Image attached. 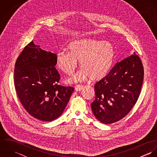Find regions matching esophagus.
I'll list each match as a JSON object with an SVG mask.
<instances>
[{"label":"esophagus","instance_id":"1","mask_svg":"<svg viewBox=\"0 0 157 157\" xmlns=\"http://www.w3.org/2000/svg\"><path fill=\"white\" fill-rule=\"evenodd\" d=\"M83 86L82 85H77V86H75V90L76 91H80L81 90L83 89Z\"/></svg>","mask_w":157,"mask_h":157}]
</instances>
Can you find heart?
Segmentation results:
<instances>
[{
	"label": "heart",
	"instance_id": "1",
	"mask_svg": "<svg viewBox=\"0 0 157 157\" xmlns=\"http://www.w3.org/2000/svg\"><path fill=\"white\" fill-rule=\"evenodd\" d=\"M67 52H59L56 56V67L67 75H72L78 62L82 69L69 83L92 80L99 81L109 73L114 63L115 51L112 44L94 39H82L71 42Z\"/></svg>",
	"mask_w": 157,
	"mask_h": 157
}]
</instances>
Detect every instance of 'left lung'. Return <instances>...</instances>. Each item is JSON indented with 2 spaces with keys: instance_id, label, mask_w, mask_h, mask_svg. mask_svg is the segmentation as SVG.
I'll use <instances>...</instances> for the list:
<instances>
[{
  "instance_id": "left-lung-1",
  "label": "left lung",
  "mask_w": 157,
  "mask_h": 157,
  "mask_svg": "<svg viewBox=\"0 0 157 157\" xmlns=\"http://www.w3.org/2000/svg\"><path fill=\"white\" fill-rule=\"evenodd\" d=\"M144 69L134 54L115 64L94 86L95 99L91 103L96 118L111 124L124 118L136 103L143 82Z\"/></svg>"
}]
</instances>
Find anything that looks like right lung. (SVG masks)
I'll list each match as a JSON object with an SVG mask.
<instances>
[{
	"label": "right lung",
	"instance_id": "obj_1",
	"mask_svg": "<svg viewBox=\"0 0 157 157\" xmlns=\"http://www.w3.org/2000/svg\"><path fill=\"white\" fill-rule=\"evenodd\" d=\"M56 56L32 41L25 47L14 67L15 88L23 106L42 121L59 118L74 90L57 85L60 76L55 67Z\"/></svg>",
	"mask_w": 157,
	"mask_h": 157
}]
</instances>
